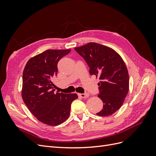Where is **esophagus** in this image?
Returning <instances> with one entry per match:
<instances>
[{
  "label": "esophagus",
  "instance_id": "34e87169",
  "mask_svg": "<svg viewBox=\"0 0 156 156\" xmlns=\"http://www.w3.org/2000/svg\"><path fill=\"white\" fill-rule=\"evenodd\" d=\"M78 96H80L81 98H87L88 97L89 94L88 93H83V94H78Z\"/></svg>",
  "mask_w": 156,
  "mask_h": 156
}]
</instances>
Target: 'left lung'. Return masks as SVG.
Here are the masks:
<instances>
[{
    "label": "left lung",
    "instance_id": "obj_1",
    "mask_svg": "<svg viewBox=\"0 0 156 156\" xmlns=\"http://www.w3.org/2000/svg\"><path fill=\"white\" fill-rule=\"evenodd\" d=\"M86 61L91 75L99 77L98 96L103 103L98 116H110L123 104L129 90V75L121 56L112 49L96 43L75 48Z\"/></svg>",
    "mask_w": 156,
    "mask_h": 156
}]
</instances>
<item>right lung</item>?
Instances as JSON below:
<instances>
[{
    "mask_svg": "<svg viewBox=\"0 0 156 156\" xmlns=\"http://www.w3.org/2000/svg\"><path fill=\"white\" fill-rule=\"evenodd\" d=\"M71 49H48L28 61L23 73L22 98L36 119L49 126H57L69 116L76 94L55 93L53 79L57 75L58 61Z\"/></svg>",
    "mask_w": 156,
    "mask_h": 156,
    "instance_id": "right-lung-1",
    "label": "right lung"
}]
</instances>
